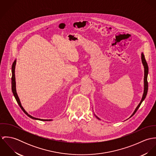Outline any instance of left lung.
<instances>
[{
    "instance_id": "1",
    "label": "left lung",
    "mask_w": 156,
    "mask_h": 156,
    "mask_svg": "<svg viewBox=\"0 0 156 156\" xmlns=\"http://www.w3.org/2000/svg\"><path fill=\"white\" fill-rule=\"evenodd\" d=\"M142 64H143V66H144V94H143V96H142V100L140 102V103L139 104V105L137 106V108H136L135 111H134L132 115V116L130 117H132L133 115H134V113L136 112V111H137V109H139V108L140 107L141 103H142V101L144 100V99L146 97V95L147 94V92H148V81H147V76H148V64H147V62L145 60V56L143 54V53H142ZM98 119H99L98 118Z\"/></svg>"
}]
</instances>
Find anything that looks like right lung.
Wrapping results in <instances>:
<instances>
[{"mask_svg":"<svg viewBox=\"0 0 156 156\" xmlns=\"http://www.w3.org/2000/svg\"><path fill=\"white\" fill-rule=\"evenodd\" d=\"M16 60L13 62L12 64V77H11V85H12V93L15 97V98L17 102V103L19 104V106L20 107V108L22 109L23 111L29 117H30V118L33 119H37V120H40V121H50V119H40V118H34L33 116H32L31 115H29L25 111V110L23 109L22 106V105H21V103L20 101V100H19V98L17 95V92H16V79H15V66H16Z\"/></svg>","mask_w":156,"mask_h":156,"instance_id":"1","label":"right lung"}]
</instances>
